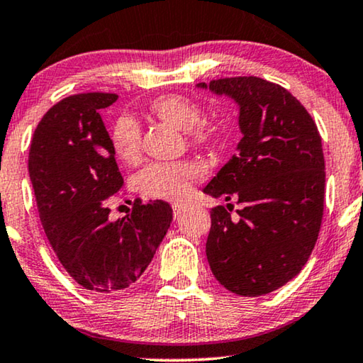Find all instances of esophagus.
I'll list each match as a JSON object with an SVG mask.
<instances>
[{
	"instance_id": "obj_1",
	"label": "esophagus",
	"mask_w": 363,
	"mask_h": 363,
	"mask_svg": "<svg viewBox=\"0 0 363 363\" xmlns=\"http://www.w3.org/2000/svg\"><path fill=\"white\" fill-rule=\"evenodd\" d=\"M183 211H185V206L182 205H173V216H175V220H180Z\"/></svg>"
}]
</instances>
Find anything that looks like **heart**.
<instances>
[{"mask_svg": "<svg viewBox=\"0 0 363 363\" xmlns=\"http://www.w3.org/2000/svg\"><path fill=\"white\" fill-rule=\"evenodd\" d=\"M152 111L162 121L188 132L193 143L211 140V130L200 125L203 111L200 104L185 96H165L152 104ZM111 143L118 160L133 165L140 160V125L132 116H121L113 123ZM201 177V167L195 162L152 163L137 175V186L153 200L183 203L190 196L191 186Z\"/></svg>", "mask_w": 363, "mask_h": 363, "instance_id": "heart-1", "label": "heart"}]
</instances>
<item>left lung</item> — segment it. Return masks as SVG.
Listing matches in <instances>:
<instances>
[{"label": "left lung", "instance_id": "1", "mask_svg": "<svg viewBox=\"0 0 363 363\" xmlns=\"http://www.w3.org/2000/svg\"><path fill=\"white\" fill-rule=\"evenodd\" d=\"M196 87L233 99L242 133L235 155L203 190L245 205L238 221L225 206L211 210L208 262L228 291L269 294L299 274L319 236L325 188L319 130L291 92L261 77Z\"/></svg>", "mask_w": 363, "mask_h": 363}]
</instances>
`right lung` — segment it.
<instances>
[{
    "label": "right lung",
    "mask_w": 363,
    "mask_h": 363,
    "mask_svg": "<svg viewBox=\"0 0 363 363\" xmlns=\"http://www.w3.org/2000/svg\"><path fill=\"white\" fill-rule=\"evenodd\" d=\"M116 94L62 99L46 112L29 148V178L39 218L69 276L94 292H116L143 274L170 228L165 201L133 203L111 221L107 200L123 186L111 135L101 117Z\"/></svg>",
    "instance_id": "obj_1"
}]
</instances>
